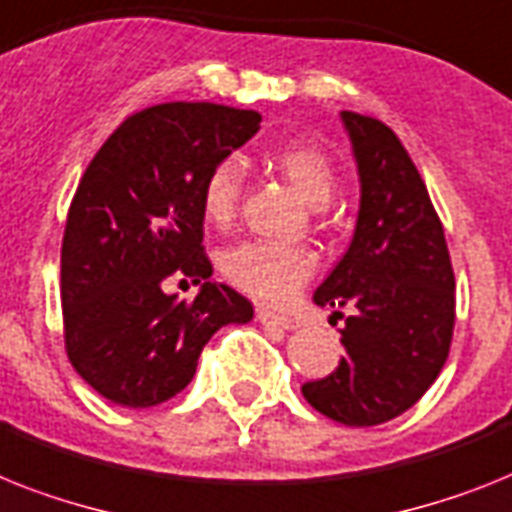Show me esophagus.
Segmentation results:
<instances>
[{"label":"esophagus","instance_id":"esophagus-1","mask_svg":"<svg viewBox=\"0 0 512 512\" xmlns=\"http://www.w3.org/2000/svg\"><path fill=\"white\" fill-rule=\"evenodd\" d=\"M256 319H259L264 327H280V329H298L301 322L298 319H290V316H282V314H274L269 308H259L256 311Z\"/></svg>","mask_w":512,"mask_h":512}]
</instances>
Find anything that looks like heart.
<instances>
[{
    "instance_id": "heart-1",
    "label": "heart",
    "mask_w": 512,
    "mask_h": 512,
    "mask_svg": "<svg viewBox=\"0 0 512 512\" xmlns=\"http://www.w3.org/2000/svg\"><path fill=\"white\" fill-rule=\"evenodd\" d=\"M274 167L314 209L329 204L335 193V167L319 146L287 143L274 151ZM243 188V167L235 156L217 162L201 185V211L211 225H227L235 217ZM222 272L243 293L266 303H282L311 277L314 259L298 246L248 240L222 256Z\"/></svg>"
}]
</instances>
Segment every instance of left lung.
<instances>
[{
  "instance_id": "obj_1",
  "label": "left lung",
  "mask_w": 512,
  "mask_h": 512,
  "mask_svg": "<svg viewBox=\"0 0 512 512\" xmlns=\"http://www.w3.org/2000/svg\"><path fill=\"white\" fill-rule=\"evenodd\" d=\"M361 206L348 251L316 287V306H356L345 356L303 398L345 426L400 416L439 377L455 327V277L445 230L416 164L384 122L342 112ZM337 314V311H335Z\"/></svg>"
}]
</instances>
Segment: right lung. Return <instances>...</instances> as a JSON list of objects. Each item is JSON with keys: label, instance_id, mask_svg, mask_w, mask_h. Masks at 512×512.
<instances>
[{"label": "right lung", "instance_id": "right-lung-1", "mask_svg": "<svg viewBox=\"0 0 512 512\" xmlns=\"http://www.w3.org/2000/svg\"><path fill=\"white\" fill-rule=\"evenodd\" d=\"M261 114L170 101L122 122L80 177L62 238V314L73 369L101 398L151 408L175 398L225 324L253 306L211 282L201 185L259 133ZM201 284L193 302L166 293Z\"/></svg>", "mask_w": 512, "mask_h": 512}]
</instances>
